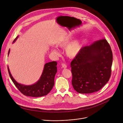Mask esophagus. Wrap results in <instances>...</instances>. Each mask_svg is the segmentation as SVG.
<instances>
[{
  "mask_svg": "<svg viewBox=\"0 0 123 123\" xmlns=\"http://www.w3.org/2000/svg\"><path fill=\"white\" fill-rule=\"evenodd\" d=\"M62 66L63 68H67V65L65 63H62Z\"/></svg>",
  "mask_w": 123,
  "mask_h": 123,
  "instance_id": "34e87169",
  "label": "esophagus"
}]
</instances>
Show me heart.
I'll use <instances>...</instances> for the list:
<instances>
[{"instance_id":"heart-1","label":"heart","mask_w":123,"mask_h":123,"mask_svg":"<svg viewBox=\"0 0 123 123\" xmlns=\"http://www.w3.org/2000/svg\"><path fill=\"white\" fill-rule=\"evenodd\" d=\"M72 38V36L70 34H67L61 37L57 41L56 45L59 47H64L70 41ZM82 45L80 40L78 39L73 40L65 47V54L68 57L74 58L79 53L82 49ZM52 50L54 53H56L54 49H52Z\"/></svg>"}]
</instances>
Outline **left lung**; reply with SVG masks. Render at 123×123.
Segmentation results:
<instances>
[{
	"label": "left lung",
	"instance_id": "left-lung-1",
	"mask_svg": "<svg viewBox=\"0 0 123 123\" xmlns=\"http://www.w3.org/2000/svg\"><path fill=\"white\" fill-rule=\"evenodd\" d=\"M112 63V51L105 39L83 47L71 62L74 89L82 94L100 90L109 80Z\"/></svg>",
	"mask_w": 123,
	"mask_h": 123
}]
</instances>
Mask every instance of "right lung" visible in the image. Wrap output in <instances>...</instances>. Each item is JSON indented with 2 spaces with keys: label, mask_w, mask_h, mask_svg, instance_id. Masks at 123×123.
<instances>
[{
  "label": "right lung",
  "mask_w": 123,
  "mask_h": 123,
  "mask_svg": "<svg viewBox=\"0 0 123 123\" xmlns=\"http://www.w3.org/2000/svg\"><path fill=\"white\" fill-rule=\"evenodd\" d=\"M18 37L13 41L14 42ZM10 52L9 49L8 56ZM57 63L56 62H51L45 64L43 73L39 80L35 84L25 86L17 82L11 74L9 67L8 70L10 76L13 83L19 91L24 95L33 97H39L47 95L52 89L54 85V78L57 72Z\"/></svg>",
  "instance_id": "obj_1"
}]
</instances>
